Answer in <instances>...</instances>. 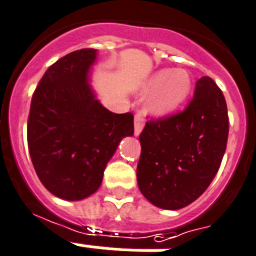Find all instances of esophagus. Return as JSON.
<instances>
[{"mask_svg": "<svg viewBox=\"0 0 256 256\" xmlns=\"http://www.w3.org/2000/svg\"><path fill=\"white\" fill-rule=\"evenodd\" d=\"M144 124H145V120L141 115H136V118H134V136H138L141 134Z\"/></svg>", "mask_w": 256, "mask_h": 256, "instance_id": "1", "label": "esophagus"}]
</instances>
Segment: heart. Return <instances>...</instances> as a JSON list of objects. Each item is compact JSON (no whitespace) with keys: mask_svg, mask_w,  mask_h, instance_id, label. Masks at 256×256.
<instances>
[{"mask_svg":"<svg viewBox=\"0 0 256 256\" xmlns=\"http://www.w3.org/2000/svg\"><path fill=\"white\" fill-rule=\"evenodd\" d=\"M192 91V78L184 68H162L153 72L136 88L140 96H150L146 102L148 114L162 118L174 112Z\"/></svg>","mask_w":256,"mask_h":256,"instance_id":"heart-1","label":"heart"}]
</instances>
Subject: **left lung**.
Returning a JSON list of instances; mask_svg holds the SVG:
<instances>
[{"instance_id":"left-lung-1","label":"left lung","mask_w":256,"mask_h":256,"mask_svg":"<svg viewBox=\"0 0 256 256\" xmlns=\"http://www.w3.org/2000/svg\"><path fill=\"white\" fill-rule=\"evenodd\" d=\"M228 140L227 103L210 78L196 82L180 114L148 122L140 136L138 188L153 206L181 210L198 200L214 180Z\"/></svg>"}]
</instances>
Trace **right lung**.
<instances>
[{
	"label": "right lung",
	"mask_w": 256,
	"mask_h": 256,
	"mask_svg": "<svg viewBox=\"0 0 256 256\" xmlns=\"http://www.w3.org/2000/svg\"><path fill=\"white\" fill-rule=\"evenodd\" d=\"M96 50L66 54L50 66L33 94L28 146L38 178L56 198L79 202L96 192L107 162L134 116L115 114L99 102L91 86Z\"/></svg>",
	"instance_id": "obj_1"
}]
</instances>
